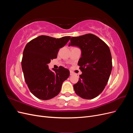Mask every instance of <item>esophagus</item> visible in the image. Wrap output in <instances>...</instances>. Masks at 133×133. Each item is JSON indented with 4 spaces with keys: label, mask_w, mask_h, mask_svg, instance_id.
Here are the masks:
<instances>
[{
    "label": "esophagus",
    "mask_w": 133,
    "mask_h": 133,
    "mask_svg": "<svg viewBox=\"0 0 133 133\" xmlns=\"http://www.w3.org/2000/svg\"><path fill=\"white\" fill-rule=\"evenodd\" d=\"M70 75H74V73H73V71H70Z\"/></svg>",
    "instance_id": "obj_1"
}]
</instances>
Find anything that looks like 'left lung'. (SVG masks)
Returning <instances> with one entry per match:
<instances>
[{
	"label": "left lung",
	"mask_w": 133,
	"mask_h": 133,
	"mask_svg": "<svg viewBox=\"0 0 133 133\" xmlns=\"http://www.w3.org/2000/svg\"><path fill=\"white\" fill-rule=\"evenodd\" d=\"M69 46H77L82 51L78 65L82 74L73 85L75 93L83 99H94L103 91L111 74L112 58L109 48L92 34L72 37Z\"/></svg>",
	"instance_id": "obj_1"
}]
</instances>
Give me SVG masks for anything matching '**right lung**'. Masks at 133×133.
<instances>
[{
  "instance_id": "right-lung-1",
  "label": "right lung",
  "mask_w": 133,
  "mask_h": 133,
  "mask_svg": "<svg viewBox=\"0 0 133 133\" xmlns=\"http://www.w3.org/2000/svg\"><path fill=\"white\" fill-rule=\"evenodd\" d=\"M70 37L56 39L41 35L28 43L23 51L22 70L30 92L42 100H49L57 96L63 83L69 76V70L64 67L49 69L48 64L57 58L60 48L69 41Z\"/></svg>"
}]
</instances>
